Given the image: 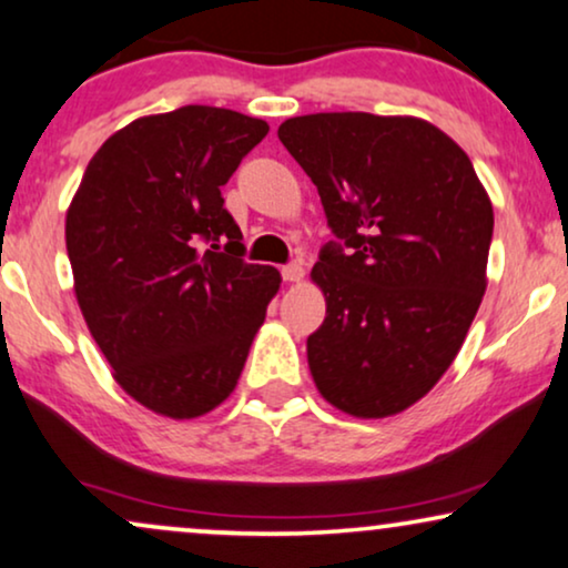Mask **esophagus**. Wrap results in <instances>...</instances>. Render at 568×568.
<instances>
[{
  "label": "esophagus",
  "instance_id": "34e87169",
  "mask_svg": "<svg viewBox=\"0 0 568 568\" xmlns=\"http://www.w3.org/2000/svg\"><path fill=\"white\" fill-rule=\"evenodd\" d=\"M283 280L285 283H301V280H304V267H301L298 262H291V264H285L283 270Z\"/></svg>",
  "mask_w": 568,
  "mask_h": 568
}]
</instances>
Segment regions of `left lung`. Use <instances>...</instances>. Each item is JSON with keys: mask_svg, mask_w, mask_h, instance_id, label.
<instances>
[{"mask_svg": "<svg viewBox=\"0 0 568 568\" xmlns=\"http://www.w3.org/2000/svg\"><path fill=\"white\" fill-rule=\"evenodd\" d=\"M277 138L335 233L312 270L327 301L306 339L316 389L355 418L403 413L478 314L494 236L486 189L465 150L415 116L308 113Z\"/></svg>", "mask_w": 568, "mask_h": 568, "instance_id": "1", "label": "left lung"}]
</instances>
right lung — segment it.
I'll list each match as a JSON object with an SVG mask.
<instances>
[{
    "mask_svg": "<svg viewBox=\"0 0 568 568\" xmlns=\"http://www.w3.org/2000/svg\"><path fill=\"white\" fill-rule=\"evenodd\" d=\"M270 132L215 105L134 119L90 158L67 254L88 329L126 395L165 418L223 403L280 288L248 264L221 186Z\"/></svg>",
    "mask_w": 568,
    "mask_h": 568,
    "instance_id": "obj_1",
    "label": "right lung"
}]
</instances>
